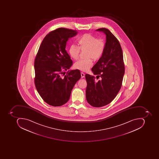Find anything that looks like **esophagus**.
Instances as JSON below:
<instances>
[{"label":"esophagus","mask_w":159,"mask_h":159,"mask_svg":"<svg viewBox=\"0 0 159 159\" xmlns=\"http://www.w3.org/2000/svg\"><path fill=\"white\" fill-rule=\"evenodd\" d=\"M81 78H84V74L83 72H81Z\"/></svg>","instance_id":"obj_1"}]
</instances>
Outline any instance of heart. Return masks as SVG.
I'll return each instance as SVG.
<instances>
[{
  "mask_svg": "<svg viewBox=\"0 0 159 159\" xmlns=\"http://www.w3.org/2000/svg\"><path fill=\"white\" fill-rule=\"evenodd\" d=\"M79 46L71 45L68 52L70 57L74 60L78 59L81 51H86L85 59H80L75 62L74 67L81 71H88L93 65V59L97 61L101 58L106 49V43L104 39H98L97 37L89 33L83 35L78 39Z\"/></svg>",
  "mask_w": 159,
  "mask_h": 159,
  "instance_id": "b5f03b06",
  "label": "heart"
}]
</instances>
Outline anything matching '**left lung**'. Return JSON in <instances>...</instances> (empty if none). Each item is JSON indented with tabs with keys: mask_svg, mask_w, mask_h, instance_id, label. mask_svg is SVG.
Returning a JSON list of instances; mask_svg holds the SVG:
<instances>
[{
	"mask_svg": "<svg viewBox=\"0 0 159 159\" xmlns=\"http://www.w3.org/2000/svg\"><path fill=\"white\" fill-rule=\"evenodd\" d=\"M106 35V49L102 57L96 63L92 71L97 75L86 74L87 82L86 98L93 107L108 105L120 91L125 73V65L120 44L116 37L107 29L97 30Z\"/></svg>",
	"mask_w": 159,
	"mask_h": 159,
	"instance_id": "obj_1",
	"label": "left lung"
}]
</instances>
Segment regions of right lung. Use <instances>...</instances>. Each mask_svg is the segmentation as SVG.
<instances>
[{
    "instance_id": "add662e5",
    "label": "right lung",
    "mask_w": 159,
    "mask_h": 159,
    "mask_svg": "<svg viewBox=\"0 0 159 159\" xmlns=\"http://www.w3.org/2000/svg\"><path fill=\"white\" fill-rule=\"evenodd\" d=\"M77 33V30L60 28L46 35L39 46L34 61L35 85L41 98L51 106L67 103L81 78L79 70L63 75L73 63L66 50L67 42Z\"/></svg>"
}]
</instances>
